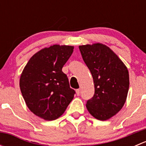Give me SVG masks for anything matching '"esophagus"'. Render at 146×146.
<instances>
[{
    "mask_svg": "<svg viewBox=\"0 0 146 146\" xmlns=\"http://www.w3.org/2000/svg\"><path fill=\"white\" fill-rule=\"evenodd\" d=\"M80 89L76 90V94H77V95H80Z\"/></svg>",
    "mask_w": 146,
    "mask_h": 146,
    "instance_id": "esophagus-1",
    "label": "esophagus"
}]
</instances>
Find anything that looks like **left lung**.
<instances>
[{
  "instance_id": "8db88e82",
  "label": "left lung",
  "mask_w": 146,
  "mask_h": 146,
  "mask_svg": "<svg viewBox=\"0 0 146 146\" xmlns=\"http://www.w3.org/2000/svg\"><path fill=\"white\" fill-rule=\"evenodd\" d=\"M79 49L95 85V94L87 101V109L95 118L107 120L117 114L126 102L129 88L128 69L107 46L82 45Z\"/></svg>"
}]
</instances>
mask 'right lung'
I'll list each match as a JSON object with an SVG mask.
<instances>
[{
	"label": "right lung",
	"mask_w": 146,
	"mask_h": 146,
	"mask_svg": "<svg viewBox=\"0 0 146 146\" xmlns=\"http://www.w3.org/2000/svg\"><path fill=\"white\" fill-rule=\"evenodd\" d=\"M73 51L71 46L53 45L36 53L25 67L20 87L26 104L35 115L55 120L61 117L73 99L62 68Z\"/></svg>",
	"instance_id": "1"
}]
</instances>
